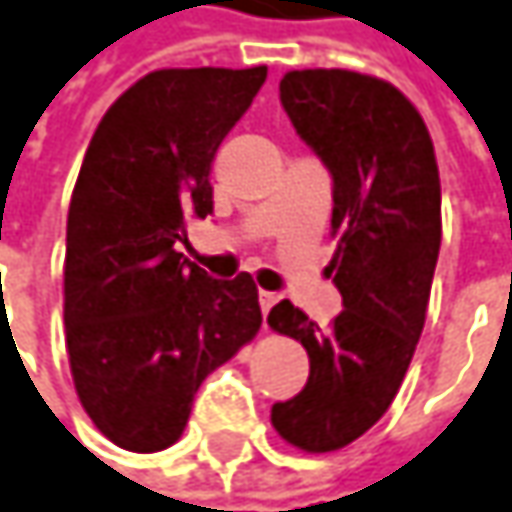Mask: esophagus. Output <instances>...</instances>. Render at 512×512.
<instances>
[{"mask_svg":"<svg viewBox=\"0 0 512 512\" xmlns=\"http://www.w3.org/2000/svg\"><path fill=\"white\" fill-rule=\"evenodd\" d=\"M279 302V296L276 294H270V291H259V305H262V314L268 317V311L273 308Z\"/></svg>","mask_w":512,"mask_h":512,"instance_id":"1","label":"esophagus"}]
</instances>
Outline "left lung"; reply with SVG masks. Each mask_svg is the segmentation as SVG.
Instances as JSON below:
<instances>
[{"instance_id":"8db88e82","label":"left lung","mask_w":512,"mask_h":512,"mask_svg":"<svg viewBox=\"0 0 512 512\" xmlns=\"http://www.w3.org/2000/svg\"><path fill=\"white\" fill-rule=\"evenodd\" d=\"M279 100L331 175L328 273L343 296L320 328L288 299L270 328L305 345V389L270 409L276 432L305 452L357 441L392 406L421 340L441 250V181L418 109L389 83L340 68L291 71Z\"/></svg>"}]
</instances>
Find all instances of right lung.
<instances>
[{"label":"right lung","instance_id":"1","mask_svg":"<svg viewBox=\"0 0 512 512\" xmlns=\"http://www.w3.org/2000/svg\"><path fill=\"white\" fill-rule=\"evenodd\" d=\"M268 77L164 68L123 91L91 138L65 230V343L94 426L132 452L175 444L204 377L262 325L250 273L178 253L213 213L210 169Z\"/></svg>","mask_w":512,"mask_h":512}]
</instances>
